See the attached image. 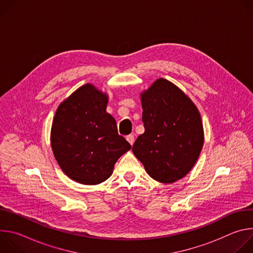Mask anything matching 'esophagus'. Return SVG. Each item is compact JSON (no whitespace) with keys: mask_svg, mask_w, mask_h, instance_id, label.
I'll list each match as a JSON object with an SVG mask.
<instances>
[{"mask_svg":"<svg viewBox=\"0 0 253 253\" xmlns=\"http://www.w3.org/2000/svg\"><path fill=\"white\" fill-rule=\"evenodd\" d=\"M126 139H127V141L131 144V145H133L134 142H135V137H134V135H133V134L128 135V136L126 137Z\"/></svg>","mask_w":253,"mask_h":253,"instance_id":"obj_1","label":"esophagus"}]
</instances>
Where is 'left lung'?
<instances>
[{
    "label": "left lung",
    "instance_id": "obj_1",
    "mask_svg": "<svg viewBox=\"0 0 253 253\" xmlns=\"http://www.w3.org/2000/svg\"><path fill=\"white\" fill-rule=\"evenodd\" d=\"M145 132L132 151L153 179L173 183L183 178L201 152L204 132L191 99L170 81L160 78L141 93Z\"/></svg>",
    "mask_w": 253,
    "mask_h": 253
}]
</instances>
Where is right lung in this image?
<instances>
[{"label":"right lung","mask_w":253,"mask_h":253,"mask_svg":"<svg viewBox=\"0 0 253 253\" xmlns=\"http://www.w3.org/2000/svg\"><path fill=\"white\" fill-rule=\"evenodd\" d=\"M108 96L85 84L58 107L51 129V146L63 172L86 185L109 178L117 160L131 145L118 134L106 112Z\"/></svg>","instance_id":"obj_1"}]
</instances>
